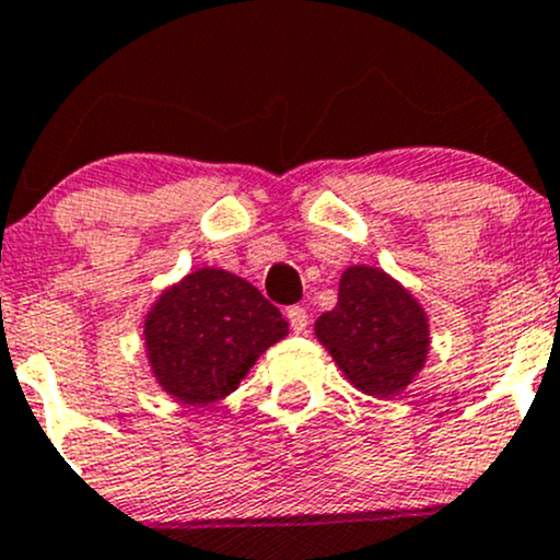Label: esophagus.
<instances>
[{
	"label": "esophagus",
	"instance_id": "obj_1",
	"mask_svg": "<svg viewBox=\"0 0 560 560\" xmlns=\"http://www.w3.org/2000/svg\"><path fill=\"white\" fill-rule=\"evenodd\" d=\"M287 319H290V327L292 332H305V327H308V314H305L303 305H290L287 308Z\"/></svg>",
	"mask_w": 560,
	"mask_h": 560
}]
</instances>
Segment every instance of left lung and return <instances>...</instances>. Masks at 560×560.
Masks as SVG:
<instances>
[{
	"label": "left lung",
	"instance_id": "obj_1",
	"mask_svg": "<svg viewBox=\"0 0 560 560\" xmlns=\"http://www.w3.org/2000/svg\"><path fill=\"white\" fill-rule=\"evenodd\" d=\"M346 378L370 397H397L413 384L429 354V322L399 281L370 265H351L338 305L314 325Z\"/></svg>",
	"mask_w": 560,
	"mask_h": 560
}]
</instances>
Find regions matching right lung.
I'll return each instance as SVG.
<instances>
[{
	"mask_svg": "<svg viewBox=\"0 0 560 560\" xmlns=\"http://www.w3.org/2000/svg\"><path fill=\"white\" fill-rule=\"evenodd\" d=\"M287 322L257 287L222 268H198L155 300L144 319L152 375L176 402L203 408L228 397Z\"/></svg>",
	"mask_w": 560,
	"mask_h": 560,
	"instance_id": "add662e5",
	"label": "right lung"
}]
</instances>
